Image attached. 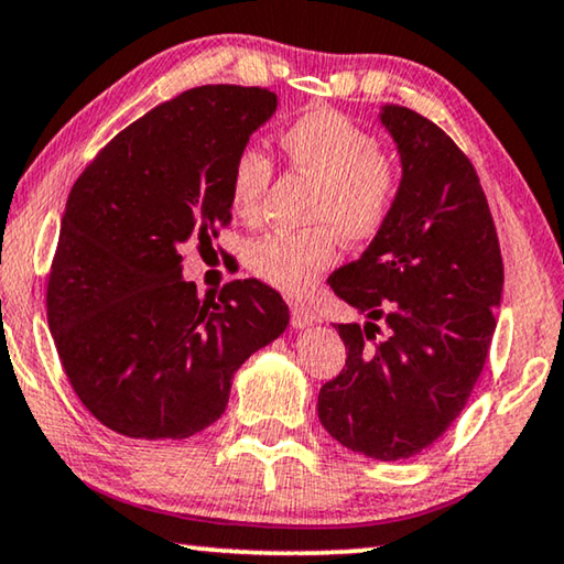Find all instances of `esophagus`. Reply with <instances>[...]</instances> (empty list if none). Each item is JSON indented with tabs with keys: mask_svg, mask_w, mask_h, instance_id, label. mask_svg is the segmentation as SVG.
<instances>
[{
	"mask_svg": "<svg viewBox=\"0 0 564 564\" xmlns=\"http://www.w3.org/2000/svg\"><path fill=\"white\" fill-rule=\"evenodd\" d=\"M291 322H293V326H308V324H314L316 322V311L311 308L308 304H291Z\"/></svg>",
	"mask_w": 564,
	"mask_h": 564,
	"instance_id": "1",
	"label": "esophagus"
}]
</instances>
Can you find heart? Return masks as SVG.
I'll use <instances>...</instances> for the list:
<instances>
[{
    "label": "heart",
    "instance_id": "obj_1",
    "mask_svg": "<svg viewBox=\"0 0 564 564\" xmlns=\"http://www.w3.org/2000/svg\"><path fill=\"white\" fill-rule=\"evenodd\" d=\"M283 162L316 182L306 230H273L250 242L246 265L291 296L314 289L344 242L375 240L390 223L400 195V166L380 141L334 108H308L279 131ZM273 180V162L256 147H242L230 164V207L240 220H258Z\"/></svg>",
    "mask_w": 564,
    "mask_h": 564
}]
</instances>
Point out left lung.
I'll return each mask as SVG.
<instances>
[{
  "label": "left lung",
  "mask_w": 564,
  "mask_h": 564,
  "mask_svg": "<svg viewBox=\"0 0 564 564\" xmlns=\"http://www.w3.org/2000/svg\"><path fill=\"white\" fill-rule=\"evenodd\" d=\"M380 121L400 151V195L362 258L329 279L365 324L336 326L347 365L318 392V420L349 451L402 460L466 408L497 329L503 263L456 141L405 106H384Z\"/></svg>",
  "instance_id": "1"
}]
</instances>
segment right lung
Here are the masks:
<instances>
[{
  "mask_svg": "<svg viewBox=\"0 0 564 564\" xmlns=\"http://www.w3.org/2000/svg\"><path fill=\"white\" fill-rule=\"evenodd\" d=\"M275 106L268 88L184 90L116 133L73 184L47 324L75 394L116 433L205 431L240 365L289 324L281 293L256 279L207 299L182 279V248L232 220L230 164Z\"/></svg>",
  "mask_w": 564,
  "mask_h": 564,
  "instance_id": "obj_1",
  "label": "right lung"
}]
</instances>
